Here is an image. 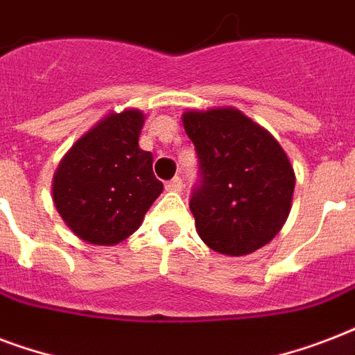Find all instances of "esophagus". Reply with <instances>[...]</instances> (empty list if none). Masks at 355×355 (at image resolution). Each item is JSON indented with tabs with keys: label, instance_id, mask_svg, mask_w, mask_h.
Masks as SVG:
<instances>
[{
	"label": "esophagus",
	"instance_id": "1",
	"mask_svg": "<svg viewBox=\"0 0 355 355\" xmlns=\"http://www.w3.org/2000/svg\"><path fill=\"white\" fill-rule=\"evenodd\" d=\"M182 188H184V184H182V178H180V177H175V178H171V180H167V182H166L167 191H180Z\"/></svg>",
	"mask_w": 355,
	"mask_h": 355
}]
</instances>
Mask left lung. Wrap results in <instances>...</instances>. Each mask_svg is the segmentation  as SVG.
Returning a JSON list of instances; mask_svg holds the SVG:
<instances>
[{"label":"left lung","mask_w":355,"mask_h":355,"mask_svg":"<svg viewBox=\"0 0 355 355\" xmlns=\"http://www.w3.org/2000/svg\"><path fill=\"white\" fill-rule=\"evenodd\" d=\"M184 128L199 158L189 210L216 252L258 250L284 227L295 171L280 144L236 108L186 112Z\"/></svg>","instance_id":"8db88e82"}]
</instances>
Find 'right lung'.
<instances>
[{
	"instance_id": "obj_1",
	"label": "right lung",
	"mask_w": 355,
	"mask_h": 355,
	"mask_svg": "<svg viewBox=\"0 0 355 355\" xmlns=\"http://www.w3.org/2000/svg\"><path fill=\"white\" fill-rule=\"evenodd\" d=\"M144 114L125 110L103 119L60 162L53 200L75 236L94 245H116L139 227L164 184L153 173V155L139 149Z\"/></svg>"
}]
</instances>
